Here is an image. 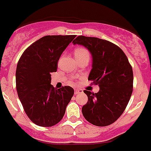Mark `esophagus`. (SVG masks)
I'll return each instance as SVG.
<instances>
[{"label": "esophagus", "mask_w": 151, "mask_h": 151, "mask_svg": "<svg viewBox=\"0 0 151 151\" xmlns=\"http://www.w3.org/2000/svg\"><path fill=\"white\" fill-rule=\"evenodd\" d=\"M83 92V91L82 89H80V88H76V89L74 90V94H75V95H78V94H80V93Z\"/></svg>", "instance_id": "esophagus-1"}]
</instances>
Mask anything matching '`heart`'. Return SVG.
Instances as JSON below:
<instances>
[{"label": "heart", "mask_w": 151, "mask_h": 151, "mask_svg": "<svg viewBox=\"0 0 151 151\" xmlns=\"http://www.w3.org/2000/svg\"><path fill=\"white\" fill-rule=\"evenodd\" d=\"M89 56L88 51L85 49L84 47H77L74 50V56Z\"/></svg>", "instance_id": "obj_1"}]
</instances>
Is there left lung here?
I'll list each match as a JSON object with an SVG mask.
<instances>
[{
	"instance_id": "1",
	"label": "left lung",
	"mask_w": 151,
	"mask_h": 151,
	"mask_svg": "<svg viewBox=\"0 0 151 151\" xmlns=\"http://www.w3.org/2000/svg\"><path fill=\"white\" fill-rule=\"evenodd\" d=\"M88 49L92 58L88 80L98 84L99 91L84 90L88 102L84 118L98 127L111 124L124 111L133 92V69L123 50L115 44L95 37L80 36L72 42Z\"/></svg>"
}]
</instances>
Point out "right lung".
I'll use <instances>...</instances> for the list:
<instances>
[{"mask_svg":"<svg viewBox=\"0 0 151 151\" xmlns=\"http://www.w3.org/2000/svg\"><path fill=\"white\" fill-rule=\"evenodd\" d=\"M76 37L45 36L25 50L18 61L15 83L18 98L28 118L40 127H51L62 120L74 95L71 86L55 88L50 84L62 53Z\"/></svg>","mask_w":151,"mask_h":151,"instance_id":"obj_1","label":"right lung"}]
</instances>
